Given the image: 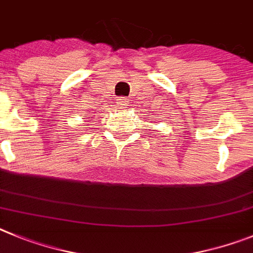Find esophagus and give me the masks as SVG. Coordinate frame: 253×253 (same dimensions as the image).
Instances as JSON below:
<instances>
[{"mask_svg":"<svg viewBox=\"0 0 253 253\" xmlns=\"http://www.w3.org/2000/svg\"><path fill=\"white\" fill-rule=\"evenodd\" d=\"M116 103H117L118 107H126V106H128V104H127V103H128V101H127L126 98H124V97H121V98H118Z\"/></svg>","mask_w":253,"mask_h":253,"instance_id":"obj_1","label":"esophagus"}]
</instances>
